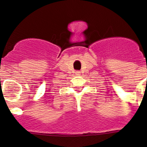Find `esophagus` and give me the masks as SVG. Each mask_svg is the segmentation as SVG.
<instances>
[{"mask_svg": "<svg viewBox=\"0 0 147 147\" xmlns=\"http://www.w3.org/2000/svg\"><path fill=\"white\" fill-rule=\"evenodd\" d=\"M76 75H77V76H80V75H81V72H80V71H76Z\"/></svg>", "mask_w": 147, "mask_h": 147, "instance_id": "1", "label": "esophagus"}]
</instances>
